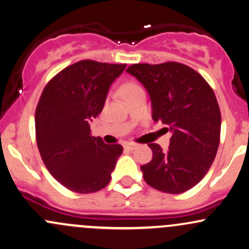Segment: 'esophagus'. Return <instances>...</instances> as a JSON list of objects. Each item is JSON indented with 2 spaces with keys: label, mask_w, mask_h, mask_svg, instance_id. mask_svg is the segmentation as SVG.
Returning <instances> with one entry per match:
<instances>
[{
  "label": "esophagus",
  "mask_w": 249,
  "mask_h": 249,
  "mask_svg": "<svg viewBox=\"0 0 249 249\" xmlns=\"http://www.w3.org/2000/svg\"><path fill=\"white\" fill-rule=\"evenodd\" d=\"M124 147L125 148V149H128V150H134L136 147H138V144H136V143H130V142H125V143L124 144Z\"/></svg>",
  "instance_id": "1"
}]
</instances>
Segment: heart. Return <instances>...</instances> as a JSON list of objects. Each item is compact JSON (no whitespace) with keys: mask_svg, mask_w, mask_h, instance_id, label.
I'll return each instance as SVG.
<instances>
[{"mask_svg":"<svg viewBox=\"0 0 249 249\" xmlns=\"http://www.w3.org/2000/svg\"><path fill=\"white\" fill-rule=\"evenodd\" d=\"M142 90V88L140 87L138 83L133 82V81H128V82H125L122 85L121 87V94L124 96H128V95L130 94H134L136 93V91H140Z\"/></svg>","mask_w":249,"mask_h":249,"instance_id":"1","label":"heart"}]
</instances>
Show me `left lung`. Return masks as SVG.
I'll list each match as a JSON object with an SVG mask.
<instances>
[{
  "label": "left lung",
  "mask_w": 249,
  "mask_h": 249,
  "mask_svg": "<svg viewBox=\"0 0 249 249\" xmlns=\"http://www.w3.org/2000/svg\"><path fill=\"white\" fill-rule=\"evenodd\" d=\"M150 96L153 120L168 125L169 148L149 143L153 159L141 166L153 188L180 194L202 180L220 143L221 113L213 89L191 67L178 62L138 63L127 69Z\"/></svg>",
  "instance_id": "1"
}]
</instances>
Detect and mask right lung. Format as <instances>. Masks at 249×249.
I'll list each match as a JSON object with an SVG mask.
<instances>
[{
  "label": "right lung",
  "instance_id": "obj_1",
  "mask_svg": "<svg viewBox=\"0 0 249 249\" xmlns=\"http://www.w3.org/2000/svg\"><path fill=\"white\" fill-rule=\"evenodd\" d=\"M124 68L79 61L42 91L35 111L36 142L47 169L69 191L88 194L109 183L124 148L91 136L89 122L102 111L111 83Z\"/></svg>",
  "mask_w": 249,
  "mask_h": 249
}]
</instances>
